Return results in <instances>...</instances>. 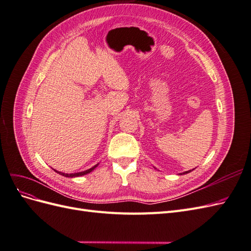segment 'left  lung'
Instances as JSON below:
<instances>
[{
	"label": "left lung",
	"instance_id": "8db88e82",
	"mask_svg": "<svg viewBox=\"0 0 251 251\" xmlns=\"http://www.w3.org/2000/svg\"><path fill=\"white\" fill-rule=\"evenodd\" d=\"M189 172H192V171H187V172H185V173H183V174H187V173H189ZM182 175V174H181Z\"/></svg>",
	"mask_w": 251,
	"mask_h": 251
}]
</instances>
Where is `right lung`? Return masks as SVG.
Listing matches in <instances>:
<instances>
[{
	"instance_id": "right-lung-1",
	"label": "right lung",
	"mask_w": 251,
	"mask_h": 251,
	"mask_svg": "<svg viewBox=\"0 0 251 251\" xmlns=\"http://www.w3.org/2000/svg\"><path fill=\"white\" fill-rule=\"evenodd\" d=\"M97 166V164L95 165V166H93V168H91V169H89V170H87V171H83V172H80V173H74V174H65V173H60V172H57V171H55V172H57L58 174H60V175H63V176H65V177H70V178H73V177H79V176H82V175H86V174H89V173H91L92 172L95 168Z\"/></svg>"
}]
</instances>
